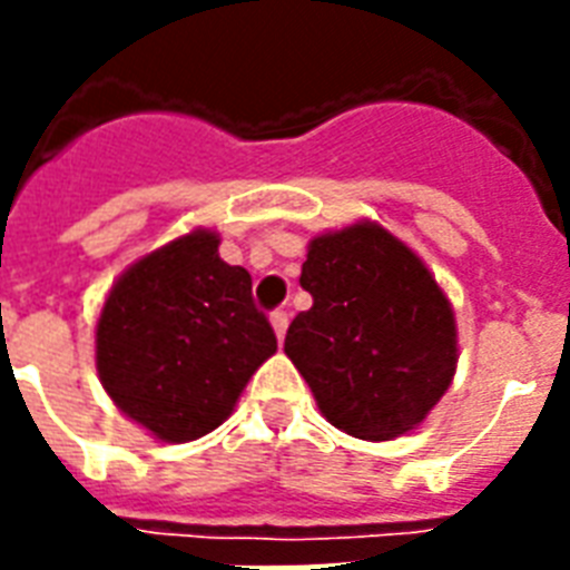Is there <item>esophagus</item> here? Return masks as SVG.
Segmentation results:
<instances>
[{"instance_id": "esophagus-1", "label": "esophagus", "mask_w": 570, "mask_h": 570, "mask_svg": "<svg viewBox=\"0 0 570 570\" xmlns=\"http://www.w3.org/2000/svg\"><path fill=\"white\" fill-rule=\"evenodd\" d=\"M272 328H275L277 340L284 343L286 328H289V313H286V311H275V313H272Z\"/></svg>"}]
</instances>
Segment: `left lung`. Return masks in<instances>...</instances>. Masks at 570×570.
Here are the masks:
<instances>
[{
	"label": "left lung",
	"instance_id": "8db88e82",
	"mask_svg": "<svg viewBox=\"0 0 570 570\" xmlns=\"http://www.w3.org/2000/svg\"><path fill=\"white\" fill-rule=\"evenodd\" d=\"M313 295L284 352L331 425L393 441L425 420L459 364L455 316L425 263L381 224L357 222L307 245Z\"/></svg>",
	"mask_w": 570,
	"mask_h": 570
}]
</instances>
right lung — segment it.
<instances>
[{
	"mask_svg": "<svg viewBox=\"0 0 570 570\" xmlns=\"http://www.w3.org/2000/svg\"><path fill=\"white\" fill-rule=\"evenodd\" d=\"M275 352L250 275L218 257L213 230H191L132 263L97 320L102 387L165 443L218 429Z\"/></svg>",
	"mask_w": 570,
	"mask_h": 570,
	"instance_id": "obj_1",
	"label": "right lung"
}]
</instances>
